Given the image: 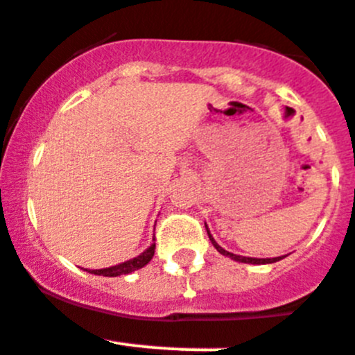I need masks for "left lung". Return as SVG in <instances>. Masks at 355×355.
<instances>
[{
	"mask_svg": "<svg viewBox=\"0 0 355 355\" xmlns=\"http://www.w3.org/2000/svg\"><path fill=\"white\" fill-rule=\"evenodd\" d=\"M205 229H207V225H205ZM207 234H209V239H211V243H212V245H214L216 250L220 252V254L227 255V257L234 259V261H239V263H248V264H270V263H277V261H280V259H284V257H273V259H254V257H241V255L230 254V252L223 250V248H221V246L214 241V237L211 236V232H209V230H207Z\"/></svg>",
	"mask_w": 355,
	"mask_h": 355,
	"instance_id": "1",
	"label": "left lung"
}]
</instances>
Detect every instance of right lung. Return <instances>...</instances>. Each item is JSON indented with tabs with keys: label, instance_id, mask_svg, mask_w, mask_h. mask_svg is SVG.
Returning a JSON list of instances; mask_svg holds the SVG:
<instances>
[{
	"label": "right lung",
	"instance_id": "right-lung-1",
	"mask_svg": "<svg viewBox=\"0 0 355 355\" xmlns=\"http://www.w3.org/2000/svg\"><path fill=\"white\" fill-rule=\"evenodd\" d=\"M153 254H155V243H153L148 250H144L143 254L130 259V261H126V263L116 264V266H110V268H103V270H91V273H94V275H103V277L128 275V273H132V271L146 266V264L153 259Z\"/></svg>",
	"mask_w": 355,
	"mask_h": 355
}]
</instances>
